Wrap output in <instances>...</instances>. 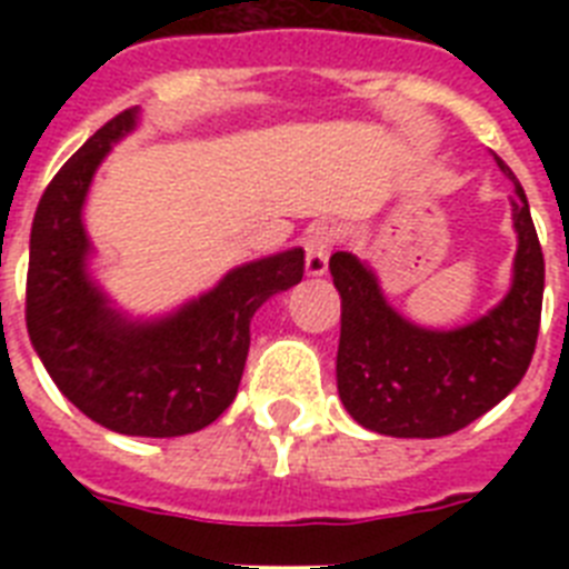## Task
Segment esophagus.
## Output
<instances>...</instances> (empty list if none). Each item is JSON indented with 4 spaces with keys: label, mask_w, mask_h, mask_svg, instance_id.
Segmentation results:
<instances>
[{
    "label": "esophagus",
    "mask_w": 569,
    "mask_h": 569,
    "mask_svg": "<svg viewBox=\"0 0 569 569\" xmlns=\"http://www.w3.org/2000/svg\"><path fill=\"white\" fill-rule=\"evenodd\" d=\"M333 241H336V236L330 228L310 230L308 241H305V250H308V261H305V268H308V276L328 273V259H330V248H333Z\"/></svg>",
    "instance_id": "1"
}]
</instances>
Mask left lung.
Returning <instances> with one entry per match:
<instances>
[{"label":"left lung","instance_id":"8db88e82","mask_svg":"<svg viewBox=\"0 0 569 569\" xmlns=\"http://www.w3.org/2000/svg\"><path fill=\"white\" fill-rule=\"evenodd\" d=\"M510 199L516 228L512 284L505 299L465 328L430 330L390 308L373 268L353 253L330 256L341 296L336 356L339 399L361 427L396 439L450 436L499 405L525 379L541 325L545 256L525 188Z\"/></svg>","mask_w":569,"mask_h":569}]
</instances>
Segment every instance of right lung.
Segmentation results:
<instances>
[{"instance_id": "add662e5", "label": "right lung", "mask_w": 569, "mask_h": 569, "mask_svg": "<svg viewBox=\"0 0 569 569\" xmlns=\"http://www.w3.org/2000/svg\"><path fill=\"white\" fill-rule=\"evenodd\" d=\"M136 124L139 108L113 116L39 199L24 321L50 379L88 419L122 436L173 439L213 425L236 399L250 319L270 296L299 284L305 250L244 261L168 316L133 319L116 308L90 276L82 210L99 164Z\"/></svg>"}]
</instances>
